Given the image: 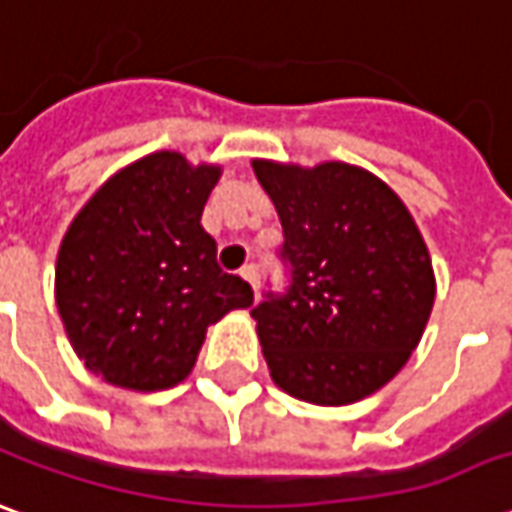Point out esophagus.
<instances>
[{"instance_id": "1", "label": "esophagus", "mask_w": 512, "mask_h": 512, "mask_svg": "<svg viewBox=\"0 0 512 512\" xmlns=\"http://www.w3.org/2000/svg\"><path fill=\"white\" fill-rule=\"evenodd\" d=\"M241 277L257 291V266H252V263H249V266H243V269H241Z\"/></svg>"}]
</instances>
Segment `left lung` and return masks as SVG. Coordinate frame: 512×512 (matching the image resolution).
Returning a JSON list of instances; mask_svg holds the SVG:
<instances>
[{
    "instance_id": "left-lung-1",
    "label": "left lung",
    "mask_w": 512,
    "mask_h": 512,
    "mask_svg": "<svg viewBox=\"0 0 512 512\" xmlns=\"http://www.w3.org/2000/svg\"><path fill=\"white\" fill-rule=\"evenodd\" d=\"M283 224L285 294L252 308L274 384L319 406L356 403L409 361L431 305L434 271L403 201L370 170L255 159Z\"/></svg>"
}]
</instances>
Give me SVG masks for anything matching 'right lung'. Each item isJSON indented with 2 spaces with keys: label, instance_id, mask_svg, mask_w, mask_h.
I'll return each instance as SVG.
<instances>
[{
  "label": "right lung",
  "instance_id": "add662e5",
  "mask_svg": "<svg viewBox=\"0 0 512 512\" xmlns=\"http://www.w3.org/2000/svg\"><path fill=\"white\" fill-rule=\"evenodd\" d=\"M221 176L156 151L117 170L66 229L55 302L86 370L114 387L156 392L182 384L204 333L255 294L221 271L201 212Z\"/></svg>",
  "mask_w": 512,
  "mask_h": 512
}]
</instances>
